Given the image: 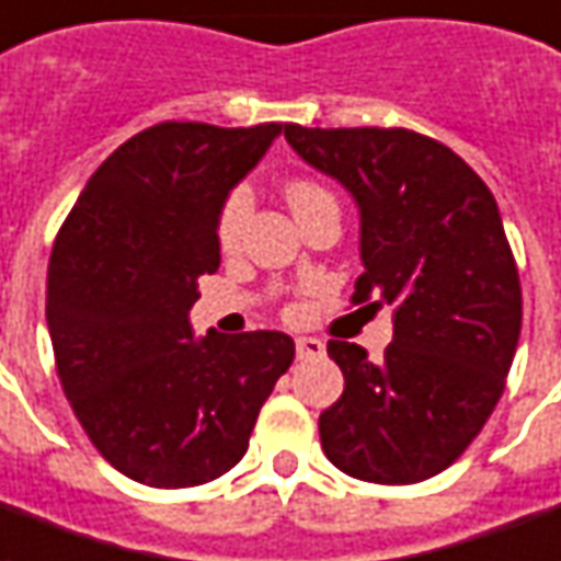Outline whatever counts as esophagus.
I'll return each mask as SVG.
<instances>
[{
    "label": "esophagus",
    "mask_w": 561,
    "mask_h": 561,
    "mask_svg": "<svg viewBox=\"0 0 561 561\" xmlns=\"http://www.w3.org/2000/svg\"><path fill=\"white\" fill-rule=\"evenodd\" d=\"M298 358H322L325 355V343L317 337H296Z\"/></svg>",
    "instance_id": "1"
}]
</instances>
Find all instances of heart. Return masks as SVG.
<instances>
[{
    "mask_svg": "<svg viewBox=\"0 0 561 561\" xmlns=\"http://www.w3.org/2000/svg\"><path fill=\"white\" fill-rule=\"evenodd\" d=\"M320 196H329V191L320 185H313V182H293V185L286 187V199H289L293 211L301 206H308L313 199H320ZM251 187H236V191L227 196V203L220 208L218 218V239L224 248H236V244H239L241 232H244V224L251 218Z\"/></svg>",
    "mask_w": 561,
    "mask_h": 561,
    "instance_id": "heart-1",
    "label": "heart"
}]
</instances>
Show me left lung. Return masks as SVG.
<instances>
[{
	"mask_svg": "<svg viewBox=\"0 0 561 561\" xmlns=\"http://www.w3.org/2000/svg\"><path fill=\"white\" fill-rule=\"evenodd\" d=\"M284 137L358 206L365 272L353 301L394 308L379 362L329 341L346 386L320 415L322 451L374 484L439 476L490 419L520 341V277L496 199L463 158L415 130L284 125Z\"/></svg>",
	"mask_w": 561,
	"mask_h": 561,
	"instance_id": "1",
	"label": "left lung"
}]
</instances>
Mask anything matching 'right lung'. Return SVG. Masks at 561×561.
I'll list each match as a JSON object with an SVG mask.
<instances>
[{"instance_id":"1","label":"right lung","mask_w":561,"mask_h":561,"mask_svg":"<svg viewBox=\"0 0 561 561\" xmlns=\"http://www.w3.org/2000/svg\"><path fill=\"white\" fill-rule=\"evenodd\" d=\"M284 125L161 122L98 167L56 236L47 329L73 415L149 488H196L248 451L296 358L284 331L194 337L196 280L218 272L227 196Z\"/></svg>"}]
</instances>
